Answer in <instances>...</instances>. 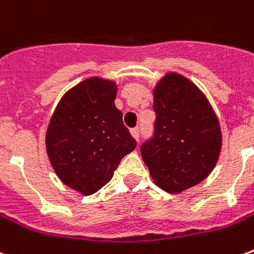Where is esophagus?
<instances>
[{"instance_id":"esophagus-1","label":"esophagus","mask_w":254,"mask_h":254,"mask_svg":"<svg viewBox=\"0 0 254 254\" xmlns=\"http://www.w3.org/2000/svg\"><path fill=\"white\" fill-rule=\"evenodd\" d=\"M130 134H131V137L134 138V140L138 141V138H140V130H138L137 127H134V129H130Z\"/></svg>"}]
</instances>
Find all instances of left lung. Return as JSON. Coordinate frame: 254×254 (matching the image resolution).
<instances>
[{
  "mask_svg": "<svg viewBox=\"0 0 254 254\" xmlns=\"http://www.w3.org/2000/svg\"><path fill=\"white\" fill-rule=\"evenodd\" d=\"M154 135L141 145L153 183L181 193L204 181L217 164L222 133L217 114L196 84L169 71L153 89Z\"/></svg>",
  "mask_w": 254,
  "mask_h": 254,
  "instance_id": "obj_1",
  "label": "left lung"
}]
</instances>
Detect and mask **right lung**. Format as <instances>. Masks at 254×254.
<instances>
[{
	"mask_svg": "<svg viewBox=\"0 0 254 254\" xmlns=\"http://www.w3.org/2000/svg\"><path fill=\"white\" fill-rule=\"evenodd\" d=\"M116 96V81L89 77L61 97L46 129L50 165L82 196L109 183L124 156L137 145L114 105Z\"/></svg>",
	"mask_w": 254,
	"mask_h": 254,
	"instance_id": "add662e5",
	"label": "right lung"
}]
</instances>
